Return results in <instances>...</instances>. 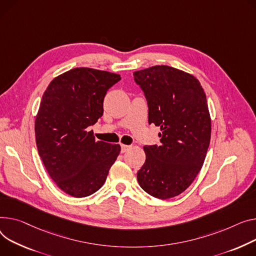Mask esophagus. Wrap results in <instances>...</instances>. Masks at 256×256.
I'll use <instances>...</instances> for the list:
<instances>
[{
	"mask_svg": "<svg viewBox=\"0 0 256 256\" xmlns=\"http://www.w3.org/2000/svg\"><path fill=\"white\" fill-rule=\"evenodd\" d=\"M130 149V146H128V145H124V144H122V153H124V152L128 151Z\"/></svg>",
	"mask_w": 256,
	"mask_h": 256,
	"instance_id": "obj_1",
	"label": "esophagus"
}]
</instances>
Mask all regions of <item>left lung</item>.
I'll list each match as a JSON object with an SVG mask.
<instances>
[{"label":"left lung","mask_w":256,"mask_h":256,"mask_svg":"<svg viewBox=\"0 0 256 256\" xmlns=\"http://www.w3.org/2000/svg\"><path fill=\"white\" fill-rule=\"evenodd\" d=\"M148 104V122L160 128V145L144 146L146 160L137 178L150 196L166 200L194 182L211 139L206 94L192 75L168 66L134 72Z\"/></svg>","instance_id":"1"}]
</instances>
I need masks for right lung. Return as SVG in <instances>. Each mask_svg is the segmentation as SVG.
I'll return each mask as SVG.
<instances>
[{
	"mask_svg": "<svg viewBox=\"0 0 256 256\" xmlns=\"http://www.w3.org/2000/svg\"><path fill=\"white\" fill-rule=\"evenodd\" d=\"M120 75L75 68L51 81L35 120L39 156L60 188L74 198L88 196L106 181L120 145L96 141L94 126L103 115L107 90Z\"/></svg>",
	"mask_w": 256,
	"mask_h": 256,
	"instance_id": "1",
	"label": "right lung"
}]
</instances>
